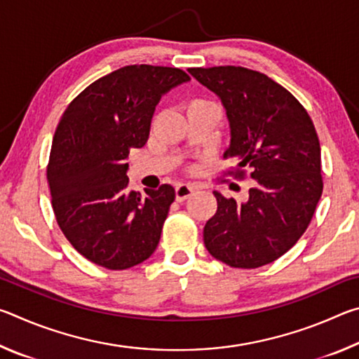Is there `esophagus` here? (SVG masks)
Segmentation results:
<instances>
[{
    "label": "esophagus",
    "mask_w": 359,
    "mask_h": 359,
    "mask_svg": "<svg viewBox=\"0 0 359 359\" xmlns=\"http://www.w3.org/2000/svg\"><path fill=\"white\" fill-rule=\"evenodd\" d=\"M194 193V187L187 185V184H179L175 187V199L179 203H184L185 199H188Z\"/></svg>",
    "instance_id": "esophagus-1"
}]
</instances>
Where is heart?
I'll return each instance as SVG.
<instances>
[{"label":"heart","instance_id":"1","mask_svg":"<svg viewBox=\"0 0 359 359\" xmlns=\"http://www.w3.org/2000/svg\"><path fill=\"white\" fill-rule=\"evenodd\" d=\"M194 102H196V101H194Z\"/></svg>","mask_w":359,"mask_h":359}]
</instances>
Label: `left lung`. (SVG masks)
Instances as JSON below:
<instances>
[{"mask_svg":"<svg viewBox=\"0 0 359 359\" xmlns=\"http://www.w3.org/2000/svg\"><path fill=\"white\" fill-rule=\"evenodd\" d=\"M226 111L231 174L250 169L255 185L238 203L214 191L217 212L204 226L212 257L255 269L287 253L311 223L323 191L320 141L311 117L288 90L242 66L190 68Z\"/></svg>","mask_w":359,"mask_h":359,"instance_id":"left-lung-1","label":"left lung"}]
</instances>
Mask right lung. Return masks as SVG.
Wrapping results in <instances>:
<instances>
[{
  "label": "right lung",
  "instance_id": "obj_1",
  "mask_svg": "<svg viewBox=\"0 0 359 359\" xmlns=\"http://www.w3.org/2000/svg\"><path fill=\"white\" fill-rule=\"evenodd\" d=\"M190 81L177 68L131 65L95 81L62 115L47 180L58 226L76 250L106 269L147 259L175 198L171 185L128 188L130 149H141L161 96Z\"/></svg>",
  "mask_w": 359,
  "mask_h": 359
}]
</instances>
